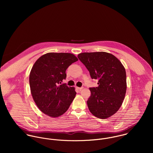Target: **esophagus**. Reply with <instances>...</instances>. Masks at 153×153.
<instances>
[{"instance_id": "esophagus-1", "label": "esophagus", "mask_w": 153, "mask_h": 153, "mask_svg": "<svg viewBox=\"0 0 153 153\" xmlns=\"http://www.w3.org/2000/svg\"><path fill=\"white\" fill-rule=\"evenodd\" d=\"M82 88H83L82 87H76V89H77L78 90H79V91H81Z\"/></svg>"}]
</instances>
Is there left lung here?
Masks as SVG:
<instances>
[{"instance_id":"left-lung-1","label":"left lung","mask_w":153,"mask_h":153,"mask_svg":"<svg viewBox=\"0 0 153 153\" xmlns=\"http://www.w3.org/2000/svg\"><path fill=\"white\" fill-rule=\"evenodd\" d=\"M78 58L85 66L92 79H98V87L89 88V111L105 119L115 114L123 102L127 91L126 72L120 61L105 52H84Z\"/></svg>"}]
</instances>
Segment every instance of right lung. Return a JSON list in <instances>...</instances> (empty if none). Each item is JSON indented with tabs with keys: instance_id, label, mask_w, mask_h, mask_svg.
I'll return each mask as SVG.
<instances>
[{
	"instance_id": "add662e5",
	"label": "right lung",
	"mask_w": 153,
	"mask_h": 153,
	"mask_svg": "<svg viewBox=\"0 0 153 153\" xmlns=\"http://www.w3.org/2000/svg\"><path fill=\"white\" fill-rule=\"evenodd\" d=\"M78 58L70 53L49 52L35 62L29 75L33 99L45 114L56 118L64 114L74 100L75 88L61 84L68 66Z\"/></svg>"
}]
</instances>
